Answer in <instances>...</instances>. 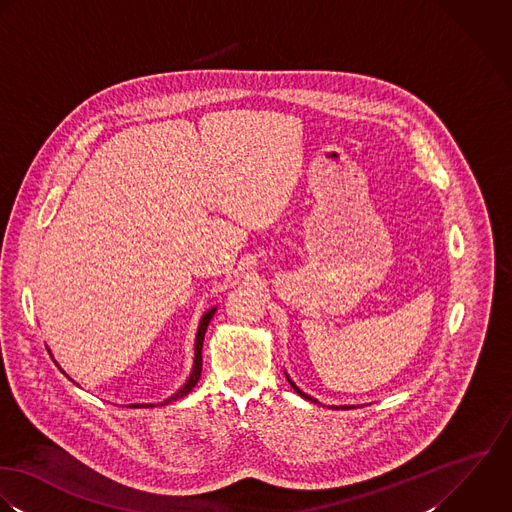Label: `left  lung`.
Masks as SVG:
<instances>
[{
  "mask_svg": "<svg viewBox=\"0 0 512 512\" xmlns=\"http://www.w3.org/2000/svg\"><path fill=\"white\" fill-rule=\"evenodd\" d=\"M287 380H289V384H291V386H293V390H295V392H297V394H299V396H303V398H305V400H310V402H316V400H312V398H310V396H307V394H305V392H301V390H299V388H297V386H295V382H293V380H291V378H289V376H287ZM340 408L350 409V408H352V406H340Z\"/></svg>",
  "mask_w": 512,
  "mask_h": 512,
  "instance_id": "8db88e82",
  "label": "left lung"
}]
</instances>
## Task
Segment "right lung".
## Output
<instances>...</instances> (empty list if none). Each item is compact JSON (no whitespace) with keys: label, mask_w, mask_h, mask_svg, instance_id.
<instances>
[{"label":"right lung","mask_w":512,"mask_h":512,"mask_svg":"<svg viewBox=\"0 0 512 512\" xmlns=\"http://www.w3.org/2000/svg\"><path fill=\"white\" fill-rule=\"evenodd\" d=\"M215 310L217 308H209L207 312H205L204 316H202V322H200V326H198V334H196V348H194V370H192V374H190V378H188V382L172 396V398H168L166 402H162L160 406H166V404H170V402H176V400H180V398H184V396H188L194 388H196V384H198V380H200V376H202V346H204V336L205 330H207V324H209V320H211V316L215 314ZM130 408H154V404H132Z\"/></svg>","instance_id":"1"}]
</instances>
